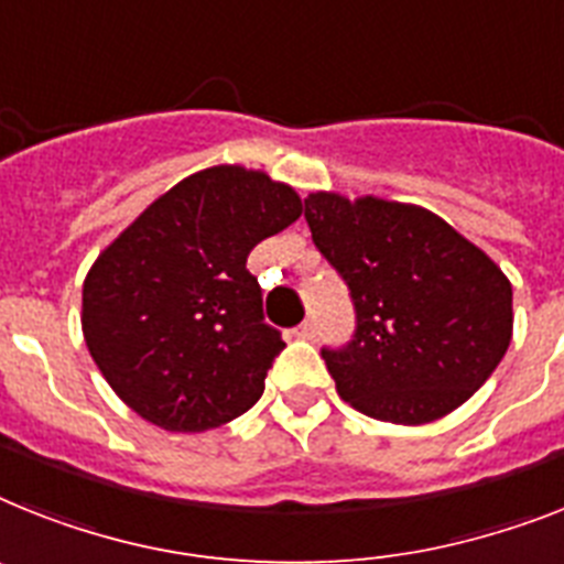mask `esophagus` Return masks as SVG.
I'll list each match as a JSON object with an SVG mask.
<instances>
[{"mask_svg":"<svg viewBox=\"0 0 564 564\" xmlns=\"http://www.w3.org/2000/svg\"><path fill=\"white\" fill-rule=\"evenodd\" d=\"M296 337L314 339L316 337V323H314V319H305V323H302L300 328H296Z\"/></svg>","mask_w":564,"mask_h":564,"instance_id":"esophagus-1","label":"esophagus"}]
</instances>
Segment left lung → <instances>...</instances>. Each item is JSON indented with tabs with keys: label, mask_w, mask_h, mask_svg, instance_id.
<instances>
[{
	"label": "left lung",
	"mask_w": 564,
	"mask_h": 564,
	"mask_svg": "<svg viewBox=\"0 0 564 564\" xmlns=\"http://www.w3.org/2000/svg\"><path fill=\"white\" fill-rule=\"evenodd\" d=\"M305 221L355 302V337L323 348L339 398L406 426L473 398L513 337V288L499 264L415 204L311 193Z\"/></svg>",
	"instance_id": "8db88e82"
}]
</instances>
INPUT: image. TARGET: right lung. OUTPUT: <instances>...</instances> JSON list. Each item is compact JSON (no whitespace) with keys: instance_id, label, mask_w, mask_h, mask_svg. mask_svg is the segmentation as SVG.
Wrapping results in <instances>:
<instances>
[{"instance_id":"1","label":"right lung","mask_w":564,"mask_h":564,"mask_svg":"<svg viewBox=\"0 0 564 564\" xmlns=\"http://www.w3.org/2000/svg\"><path fill=\"white\" fill-rule=\"evenodd\" d=\"M302 216L264 172L209 166L111 241L83 282V337L126 406L170 432L245 415L285 348L264 323L250 250Z\"/></svg>"}]
</instances>
